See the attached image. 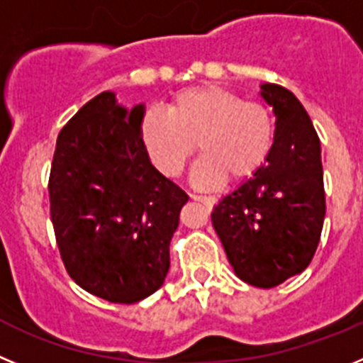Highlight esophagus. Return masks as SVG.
Instances as JSON below:
<instances>
[{"label":"esophagus","instance_id":"esophagus-1","mask_svg":"<svg viewBox=\"0 0 363 363\" xmlns=\"http://www.w3.org/2000/svg\"><path fill=\"white\" fill-rule=\"evenodd\" d=\"M189 197L194 199V201L204 202L206 206H215V204H217V197H213V195H197V194H189Z\"/></svg>","mask_w":363,"mask_h":363}]
</instances>
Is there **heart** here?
I'll return each mask as SVG.
<instances>
[{
    "mask_svg": "<svg viewBox=\"0 0 363 363\" xmlns=\"http://www.w3.org/2000/svg\"><path fill=\"white\" fill-rule=\"evenodd\" d=\"M141 137L161 174L177 177L195 152L191 172L199 188L242 181L262 168L277 139L275 117L260 101L246 99L218 84L186 88L169 101L168 112L148 110Z\"/></svg>",
    "mask_w": 363,
    "mask_h": 363,
    "instance_id": "heart-1",
    "label": "heart"
}]
</instances>
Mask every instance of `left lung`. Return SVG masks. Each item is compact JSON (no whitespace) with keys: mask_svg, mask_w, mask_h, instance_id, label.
I'll return each mask as SVG.
<instances>
[{"mask_svg":"<svg viewBox=\"0 0 363 363\" xmlns=\"http://www.w3.org/2000/svg\"><path fill=\"white\" fill-rule=\"evenodd\" d=\"M273 106L277 139L266 164L222 197L211 222L235 275L275 287L313 260L325 217L320 139L308 112L287 88L260 84Z\"/></svg>","mask_w":363,"mask_h":363,"instance_id":"8db88e82","label":"left lung"}]
</instances>
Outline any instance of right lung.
I'll return each mask as SVG.
<instances>
[{"label":"right lung","mask_w":363,"mask_h":363,"mask_svg":"<svg viewBox=\"0 0 363 363\" xmlns=\"http://www.w3.org/2000/svg\"><path fill=\"white\" fill-rule=\"evenodd\" d=\"M145 104L113 92L88 101L57 135L48 179L61 260L84 291L135 303L162 286L188 195L150 162Z\"/></svg>","instance_id":"1"}]
</instances>
